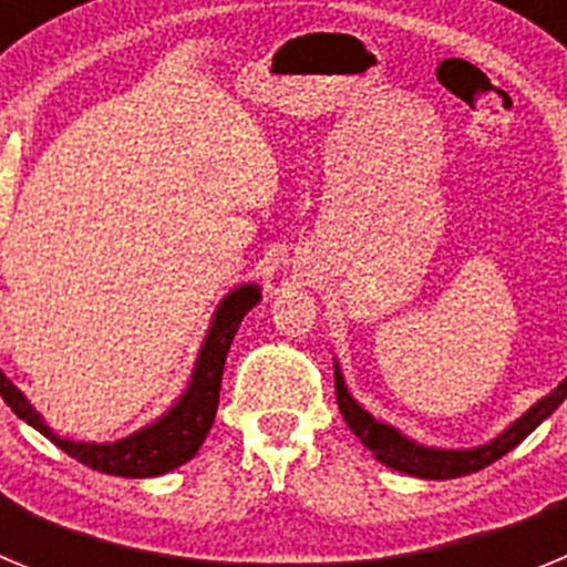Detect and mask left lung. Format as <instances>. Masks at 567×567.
Returning <instances> with one entry per match:
<instances>
[{"instance_id": "left-lung-1", "label": "left lung", "mask_w": 567, "mask_h": 567, "mask_svg": "<svg viewBox=\"0 0 567 567\" xmlns=\"http://www.w3.org/2000/svg\"><path fill=\"white\" fill-rule=\"evenodd\" d=\"M334 394H338V409L343 414L346 425L358 434V440L374 454V460L420 480H454L465 477V474H474V471L485 468L491 463H497L511 449H517L543 420H548L550 414L557 412L559 403L567 398V378L554 392L545 394L543 400L530 405L523 417L514 420L499 437H494L485 445H477V449H429V445H420L405 437V434H400L394 425L374 420L349 394L338 360H334Z\"/></svg>"}]
</instances>
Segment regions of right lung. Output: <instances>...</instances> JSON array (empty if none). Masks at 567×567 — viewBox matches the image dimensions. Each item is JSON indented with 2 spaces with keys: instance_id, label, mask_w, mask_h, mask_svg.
Listing matches in <instances>:
<instances>
[{
  "instance_id": "1",
  "label": "right lung",
  "mask_w": 567,
  "mask_h": 567,
  "mask_svg": "<svg viewBox=\"0 0 567 567\" xmlns=\"http://www.w3.org/2000/svg\"><path fill=\"white\" fill-rule=\"evenodd\" d=\"M258 300L260 289L255 284H244V287L233 289L215 309L202 352H198V360H195L193 378H189L178 403L167 414L155 420V423L144 425V429L133 432L130 437L115 440V443H79V440L53 434V429L44 423L42 414L28 403V398L19 392L17 385L4 378L2 369L0 394L19 420L33 425L37 432L50 437V443H56L64 454L84 463L87 468L102 471V474H115V477H158V474H167V471L193 460L195 452L202 449L204 437L213 429L215 412H218V394H221V374L229 346H233V338L238 332L244 315Z\"/></svg>"
}]
</instances>
